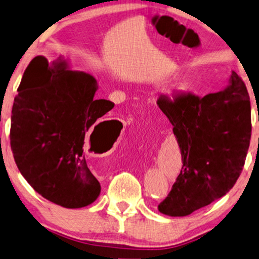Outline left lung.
<instances>
[{
  "label": "left lung",
  "instance_id": "8db88e82",
  "mask_svg": "<svg viewBox=\"0 0 259 259\" xmlns=\"http://www.w3.org/2000/svg\"><path fill=\"white\" fill-rule=\"evenodd\" d=\"M157 104L173 125L183 163L158 210L186 217L225 196L239 179L251 138L250 98L233 71L218 93L161 96Z\"/></svg>",
  "mask_w": 259,
  "mask_h": 259
}]
</instances>
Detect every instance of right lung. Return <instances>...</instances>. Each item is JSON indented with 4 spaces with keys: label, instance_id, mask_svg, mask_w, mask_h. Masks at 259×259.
I'll use <instances>...</instances> for the list:
<instances>
[{
    "label": "right lung",
    "instance_id": "1",
    "mask_svg": "<svg viewBox=\"0 0 259 259\" xmlns=\"http://www.w3.org/2000/svg\"><path fill=\"white\" fill-rule=\"evenodd\" d=\"M97 90L96 78L72 70L64 55L51 63L36 56L12 106L10 145L20 174L44 198L67 208L88 206L100 195L86 165L84 141L114 102L97 100Z\"/></svg>",
    "mask_w": 259,
    "mask_h": 259
}]
</instances>
